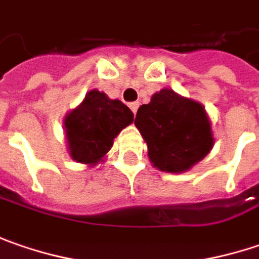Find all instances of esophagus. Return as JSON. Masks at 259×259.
Returning a JSON list of instances; mask_svg holds the SVG:
<instances>
[{
  "label": "esophagus",
  "mask_w": 259,
  "mask_h": 259,
  "mask_svg": "<svg viewBox=\"0 0 259 259\" xmlns=\"http://www.w3.org/2000/svg\"><path fill=\"white\" fill-rule=\"evenodd\" d=\"M129 107H130V110L133 111V114H136V111H138V108H139V103L133 101V103H130Z\"/></svg>",
  "instance_id": "1"
}]
</instances>
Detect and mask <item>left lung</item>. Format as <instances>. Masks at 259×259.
Instances as JSON below:
<instances>
[{
  "label": "left lung",
  "instance_id": "left-lung-1",
  "mask_svg": "<svg viewBox=\"0 0 259 259\" xmlns=\"http://www.w3.org/2000/svg\"><path fill=\"white\" fill-rule=\"evenodd\" d=\"M135 126L148 143L151 162L161 171L184 172L213 148L210 121L203 106L168 88L139 107Z\"/></svg>",
  "mask_w": 259,
  "mask_h": 259
}]
</instances>
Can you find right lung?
<instances>
[{
  "label": "right lung",
  "instance_id": "obj_1",
  "mask_svg": "<svg viewBox=\"0 0 259 259\" xmlns=\"http://www.w3.org/2000/svg\"><path fill=\"white\" fill-rule=\"evenodd\" d=\"M133 121V113L118 100L104 93H87L82 104L65 118V133L73 161L97 163L111 146L123 127Z\"/></svg>",
  "mask_w": 259,
  "mask_h": 259
}]
</instances>
